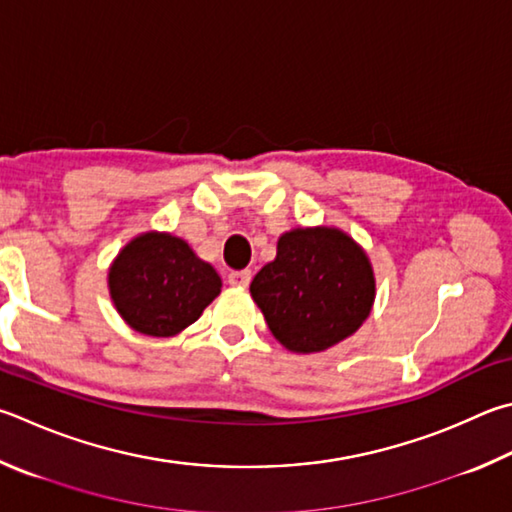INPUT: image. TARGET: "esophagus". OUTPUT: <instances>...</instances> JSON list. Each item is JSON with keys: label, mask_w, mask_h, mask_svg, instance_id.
Here are the masks:
<instances>
[{"label": "esophagus", "mask_w": 512, "mask_h": 512, "mask_svg": "<svg viewBox=\"0 0 512 512\" xmlns=\"http://www.w3.org/2000/svg\"><path fill=\"white\" fill-rule=\"evenodd\" d=\"M250 280H253V273L248 271H232L230 275H228V284L230 286H239V288H246L248 284H250Z\"/></svg>", "instance_id": "34e87169"}]
</instances>
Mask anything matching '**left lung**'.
I'll list each match as a JSON object with an SVG mask.
<instances>
[{"label": "left lung", "instance_id": "1", "mask_svg": "<svg viewBox=\"0 0 512 512\" xmlns=\"http://www.w3.org/2000/svg\"><path fill=\"white\" fill-rule=\"evenodd\" d=\"M374 271L362 248L336 228H297L255 275L250 295L268 329L295 353L324 351L349 338L374 304Z\"/></svg>", "mask_w": 512, "mask_h": 512}]
</instances>
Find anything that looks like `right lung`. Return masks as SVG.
<instances>
[{"instance_id":"right-lung-1","label":"right lung","mask_w":512,"mask_h":512,"mask_svg":"<svg viewBox=\"0 0 512 512\" xmlns=\"http://www.w3.org/2000/svg\"><path fill=\"white\" fill-rule=\"evenodd\" d=\"M109 291L129 327L167 338L199 320L219 295L221 277L183 239L145 232L120 250L109 271Z\"/></svg>"}]
</instances>
